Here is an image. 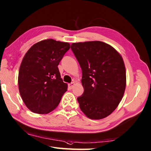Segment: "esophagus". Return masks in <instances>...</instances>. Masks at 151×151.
Listing matches in <instances>:
<instances>
[{
	"label": "esophagus",
	"instance_id": "1",
	"mask_svg": "<svg viewBox=\"0 0 151 151\" xmlns=\"http://www.w3.org/2000/svg\"><path fill=\"white\" fill-rule=\"evenodd\" d=\"M74 85H75V82H72V83H71L70 84H69V88H70V89H72L73 88V86H74Z\"/></svg>",
	"mask_w": 151,
	"mask_h": 151
}]
</instances>
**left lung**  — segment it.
Returning a JSON list of instances; mask_svg holds the SVG:
<instances>
[{
    "mask_svg": "<svg viewBox=\"0 0 151 151\" xmlns=\"http://www.w3.org/2000/svg\"><path fill=\"white\" fill-rule=\"evenodd\" d=\"M71 50L82 70L84 93L77 101L91 119L111 114L121 102L126 87V70L122 57L106 43H73Z\"/></svg>",
    "mask_w": 151,
    "mask_h": 151,
    "instance_id": "left-lung-1",
    "label": "left lung"
}]
</instances>
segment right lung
I'll return each instance as SVG.
<instances>
[{
    "mask_svg": "<svg viewBox=\"0 0 151 151\" xmlns=\"http://www.w3.org/2000/svg\"><path fill=\"white\" fill-rule=\"evenodd\" d=\"M68 42L41 40L27 51L19 73V88L30 111L47 114L58 106L67 84L60 78L58 65L69 50Z\"/></svg>",
    "mask_w": 151,
    "mask_h": 151,
    "instance_id": "right-lung-1",
    "label": "right lung"
}]
</instances>
